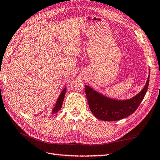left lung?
Returning a JSON list of instances; mask_svg holds the SVG:
<instances>
[{
    "instance_id": "1",
    "label": "left lung",
    "mask_w": 160,
    "mask_h": 160,
    "mask_svg": "<svg viewBox=\"0 0 160 160\" xmlns=\"http://www.w3.org/2000/svg\"><path fill=\"white\" fill-rule=\"evenodd\" d=\"M149 77L143 90L136 97L126 101H116L106 98L86 86V97L92 113L97 118L105 121H115L125 118L136 111L147 91Z\"/></svg>"
}]
</instances>
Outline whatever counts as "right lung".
<instances>
[{
  "instance_id": "right-lung-1",
  "label": "right lung",
  "mask_w": 160,
  "mask_h": 160,
  "mask_svg": "<svg viewBox=\"0 0 160 160\" xmlns=\"http://www.w3.org/2000/svg\"><path fill=\"white\" fill-rule=\"evenodd\" d=\"M65 94H66V89L63 90L61 94H60L59 97L58 99V101L56 102V105L55 106L54 109L52 110V113H56L57 112H58L59 111L60 109L62 108L63 99H64V97H65Z\"/></svg>"
}]
</instances>
